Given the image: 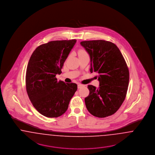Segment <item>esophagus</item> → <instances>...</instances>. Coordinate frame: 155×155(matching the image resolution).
Wrapping results in <instances>:
<instances>
[{
	"label": "esophagus",
	"instance_id": "obj_1",
	"mask_svg": "<svg viewBox=\"0 0 155 155\" xmlns=\"http://www.w3.org/2000/svg\"><path fill=\"white\" fill-rule=\"evenodd\" d=\"M84 86H85V85H82V84H78V88H81V87H84Z\"/></svg>",
	"mask_w": 155,
	"mask_h": 155
}]
</instances>
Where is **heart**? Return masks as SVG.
<instances>
[{"label": "heart", "instance_id": "b5f03b06", "mask_svg": "<svg viewBox=\"0 0 155 155\" xmlns=\"http://www.w3.org/2000/svg\"><path fill=\"white\" fill-rule=\"evenodd\" d=\"M78 56H81V55H84V54H87V52H86V51L84 49H80L78 51Z\"/></svg>", "mask_w": 155, "mask_h": 155}]
</instances>
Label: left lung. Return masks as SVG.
I'll use <instances>...</instances> for the list:
<instances>
[{"label": "left lung", "mask_w": 155, "mask_h": 155, "mask_svg": "<svg viewBox=\"0 0 155 155\" xmlns=\"http://www.w3.org/2000/svg\"><path fill=\"white\" fill-rule=\"evenodd\" d=\"M91 59V73L98 74L99 87L89 85L85 98L87 110L93 116L104 118L114 114L123 103L129 84L130 73L118 47L104 40L81 42Z\"/></svg>", "instance_id": "1"}]
</instances>
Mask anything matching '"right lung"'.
Instances as JSON below:
<instances>
[{
  "label": "right lung",
  "mask_w": 155,
  "mask_h": 155,
  "mask_svg": "<svg viewBox=\"0 0 155 155\" xmlns=\"http://www.w3.org/2000/svg\"><path fill=\"white\" fill-rule=\"evenodd\" d=\"M75 39L53 41L41 45L32 53L26 71L25 85L30 101L39 113L58 117L66 111L77 90L75 83L58 81Z\"/></svg>",
  "instance_id": "obj_1"
}]
</instances>
